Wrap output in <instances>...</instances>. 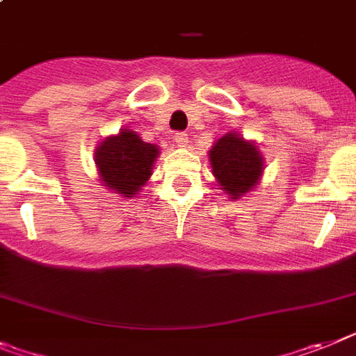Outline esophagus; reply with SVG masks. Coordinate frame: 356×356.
Masks as SVG:
<instances>
[{"mask_svg":"<svg viewBox=\"0 0 356 356\" xmlns=\"http://www.w3.org/2000/svg\"><path fill=\"white\" fill-rule=\"evenodd\" d=\"M175 142H176V145H178V147H185V145L189 144V135H187V133H184V131L175 133Z\"/></svg>","mask_w":356,"mask_h":356,"instance_id":"esophagus-1","label":"esophagus"}]
</instances>
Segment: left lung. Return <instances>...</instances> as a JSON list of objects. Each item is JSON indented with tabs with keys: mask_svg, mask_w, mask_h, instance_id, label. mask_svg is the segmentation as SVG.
Wrapping results in <instances>:
<instances>
[{
	"mask_svg": "<svg viewBox=\"0 0 356 356\" xmlns=\"http://www.w3.org/2000/svg\"><path fill=\"white\" fill-rule=\"evenodd\" d=\"M209 158L212 172L232 198L248 193L263 172V158L256 145L232 133L216 142Z\"/></svg>",
	"mask_w": 356,
	"mask_h": 356,
	"instance_id": "left-lung-1",
	"label": "left lung"
}]
</instances>
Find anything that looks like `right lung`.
I'll list each match as a JSON object with an SVG mask.
<instances>
[{
  "label": "right lung",
  "mask_w": 356,
  "mask_h": 356,
  "mask_svg": "<svg viewBox=\"0 0 356 356\" xmlns=\"http://www.w3.org/2000/svg\"><path fill=\"white\" fill-rule=\"evenodd\" d=\"M156 156V145L145 144L136 133L124 129L99 145L95 162L106 187L131 198L149 180Z\"/></svg>",
  "instance_id": "obj_1"
}]
</instances>
